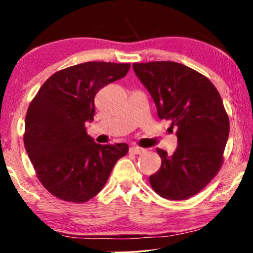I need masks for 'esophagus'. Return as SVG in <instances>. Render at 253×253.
Masks as SVG:
<instances>
[{
	"label": "esophagus",
	"instance_id": "34e87169",
	"mask_svg": "<svg viewBox=\"0 0 253 253\" xmlns=\"http://www.w3.org/2000/svg\"><path fill=\"white\" fill-rule=\"evenodd\" d=\"M145 151V149L142 148H139V147H131L130 148V152L133 153V154H141Z\"/></svg>",
	"mask_w": 253,
	"mask_h": 253
}]
</instances>
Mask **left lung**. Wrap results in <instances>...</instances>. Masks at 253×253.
<instances>
[{"mask_svg":"<svg viewBox=\"0 0 253 253\" xmlns=\"http://www.w3.org/2000/svg\"><path fill=\"white\" fill-rule=\"evenodd\" d=\"M133 70L156 103L158 117L176 127L178 147L172 154L157 149L160 170L150 184L168 200L197 194L218 173L229 136V118L209 79L181 63H134Z\"/></svg>","mask_w":253,"mask_h":253,"instance_id":"8db88e82","label":"left lung"}]
</instances>
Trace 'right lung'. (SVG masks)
<instances>
[{
    "mask_svg": "<svg viewBox=\"0 0 253 253\" xmlns=\"http://www.w3.org/2000/svg\"><path fill=\"white\" fill-rule=\"evenodd\" d=\"M129 69L111 62L70 66L48 78L31 102L25 150L44 188L61 200L82 203L95 197L129 151L126 143L94 142L85 129L94 117L96 93Z\"/></svg>",
    "mask_w": 253,
    "mask_h": 253,
    "instance_id": "1",
    "label": "right lung"
}]
</instances>
